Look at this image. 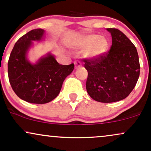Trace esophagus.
Listing matches in <instances>:
<instances>
[{
  "label": "esophagus",
  "mask_w": 151,
  "mask_h": 151,
  "mask_svg": "<svg viewBox=\"0 0 151 151\" xmlns=\"http://www.w3.org/2000/svg\"><path fill=\"white\" fill-rule=\"evenodd\" d=\"M74 63V66H75V68H79L81 66V63L79 61H75Z\"/></svg>",
  "instance_id": "1"
}]
</instances>
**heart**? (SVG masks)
Masks as SVG:
<instances>
[{
	"instance_id": "b5f03b06",
	"label": "heart",
	"mask_w": 151,
	"mask_h": 151,
	"mask_svg": "<svg viewBox=\"0 0 151 151\" xmlns=\"http://www.w3.org/2000/svg\"><path fill=\"white\" fill-rule=\"evenodd\" d=\"M76 48L85 50V56L90 59H98L108 51L109 42L105 37L91 34L81 38L75 43Z\"/></svg>"
}]
</instances>
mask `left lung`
I'll return each instance as SVG.
<instances>
[{"instance_id": "left-lung-1", "label": "left lung", "mask_w": 151, "mask_h": 151, "mask_svg": "<svg viewBox=\"0 0 151 151\" xmlns=\"http://www.w3.org/2000/svg\"><path fill=\"white\" fill-rule=\"evenodd\" d=\"M112 36L110 50L98 59H83L88 72L86 91L93 100L113 103L124 99L135 87L140 74L137 48L117 29H107Z\"/></svg>"}]
</instances>
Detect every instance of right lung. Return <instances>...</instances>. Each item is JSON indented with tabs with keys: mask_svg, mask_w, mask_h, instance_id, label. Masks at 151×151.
<instances>
[{
	"mask_svg": "<svg viewBox=\"0 0 151 151\" xmlns=\"http://www.w3.org/2000/svg\"><path fill=\"white\" fill-rule=\"evenodd\" d=\"M44 30L33 29L18 39L12 50L8 64V78L14 92L27 102L44 104L57 97L65 78L74 70L73 63L60 65L49 54L35 65L27 60L32 41H40Z\"/></svg>",
	"mask_w": 151,
	"mask_h": 151,
	"instance_id": "1",
	"label": "right lung"
}]
</instances>
